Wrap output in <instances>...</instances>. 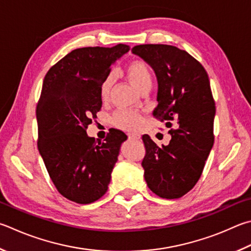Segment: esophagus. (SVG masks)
<instances>
[{
  "label": "esophagus",
  "instance_id": "obj_1",
  "mask_svg": "<svg viewBox=\"0 0 251 251\" xmlns=\"http://www.w3.org/2000/svg\"><path fill=\"white\" fill-rule=\"evenodd\" d=\"M128 138L133 139V140H139L140 135H138V134H128Z\"/></svg>",
  "mask_w": 251,
  "mask_h": 251
}]
</instances>
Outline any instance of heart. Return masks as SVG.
Instances as JSON below:
<instances>
[{
	"label": "heart",
	"instance_id": "obj_1",
	"mask_svg": "<svg viewBox=\"0 0 251 251\" xmlns=\"http://www.w3.org/2000/svg\"><path fill=\"white\" fill-rule=\"evenodd\" d=\"M125 75L126 78L128 79L129 83L134 86V88L138 91L141 90L146 85H151L152 83V76L151 72L149 70V67L147 63L143 60H133L130 61L125 68ZM113 83V76L107 75L104 79L103 83L101 84V89H100V94L104 99L108 95L111 86ZM114 124L120 128L125 130H134L137 128L140 124V116L138 113L134 111H125L121 110L115 113L113 117Z\"/></svg>",
	"mask_w": 251,
	"mask_h": 251
}]
</instances>
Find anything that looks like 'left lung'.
I'll return each mask as SVG.
<instances>
[{
	"instance_id": "obj_1",
	"label": "left lung",
	"mask_w": 251,
	"mask_h": 251,
	"mask_svg": "<svg viewBox=\"0 0 251 251\" xmlns=\"http://www.w3.org/2000/svg\"><path fill=\"white\" fill-rule=\"evenodd\" d=\"M152 68L158 80L153 116L172 127L168 146L143 136L141 166L148 188L162 199H179L201 176L214 144V102L207 72L185 50L170 45H138L131 49Z\"/></svg>"
}]
</instances>
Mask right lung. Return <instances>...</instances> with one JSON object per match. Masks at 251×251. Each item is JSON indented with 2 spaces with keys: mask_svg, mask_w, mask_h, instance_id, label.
Listing matches in <instances>:
<instances>
[{
  "mask_svg": "<svg viewBox=\"0 0 251 251\" xmlns=\"http://www.w3.org/2000/svg\"><path fill=\"white\" fill-rule=\"evenodd\" d=\"M128 51L124 44L75 49L45 75L36 108L38 150L58 192L72 202L90 204L106 193L127 139L114 129L97 141L86 128L102 107L100 89L111 65Z\"/></svg>",
  "mask_w": 251,
  "mask_h": 251,
  "instance_id": "1",
  "label": "right lung"
}]
</instances>
